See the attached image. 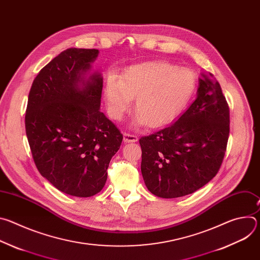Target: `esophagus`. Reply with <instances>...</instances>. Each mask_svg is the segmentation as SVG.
<instances>
[{
  "label": "esophagus",
  "instance_id": "esophagus-1",
  "mask_svg": "<svg viewBox=\"0 0 260 260\" xmlns=\"http://www.w3.org/2000/svg\"><path fill=\"white\" fill-rule=\"evenodd\" d=\"M123 141L125 143H135L138 141V137L128 133H124L123 134Z\"/></svg>",
  "mask_w": 260,
  "mask_h": 260
}]
</instances>
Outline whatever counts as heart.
Here are the masks:
<instances>
[{"label":"heart","instance_id":"heart-1","mask_svg":"<svg viewBox=\"0 0 260 260\" xmlns=\"http://www.w3.org/2000/svg\"><path fill=\"white\" fill-rule=\"evenodd\" d=\"M197 88V76L188 68L169 61L144 62L127 68L118 79L110 76L105 99L110 113L120 117L135 100L137 124L161 126L187 106Z\"/></svg>","mask_w":260,"mask_h":260}]
</instances>
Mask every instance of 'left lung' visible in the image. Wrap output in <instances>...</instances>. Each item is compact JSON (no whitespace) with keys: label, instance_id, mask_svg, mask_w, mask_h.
Masks as SVG:
<instances>
[{"label":"left lung","instance_id":"obj_1","mask_svg":"<svg viewBox=\"0 0 260 260\" xmlns=\"http://www.w3.org/2000/svg\"><path fill=\"white\" fill-rule=\"evenodd\" d=\"M202 77L196 101L177 121L139 140L144 182L158 198L193 193L217 175L223 161L229 104L211 73Z\"/></svg>","mask_w":260,"mask_h":260}]
</instances>
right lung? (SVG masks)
Returning <instances> with one entry per match:
<instances>
[{
  "label": "right lung",
  "instance_id": "add662e5",
  "mask_svg": "<svg viewBox=\"0 0 260 260\" xmlns=\"http://www.w3.org/2000/svg\"><path fill=\"white\" fill-rule=\"evenodd\" d=\"M98 49L69 48L35 78L25 133L35 165L55 188L73 197L100 192L122 134L100 111L103 78L87 76Z\"/></svg>",
  "mask_w": 260,
  "mask_h": 260
}]
</instances>
